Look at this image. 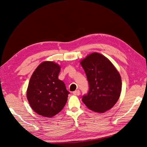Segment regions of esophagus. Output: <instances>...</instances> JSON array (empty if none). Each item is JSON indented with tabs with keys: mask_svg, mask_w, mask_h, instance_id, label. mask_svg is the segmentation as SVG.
Segmentation results:
<instances>
[{
	"mask_svg": "<svg viewBox=\"0 0 147 147\" xmlns=\"http://www.w3.org/2000/svg\"><path fill=\"white\" fill-rule=\"evenodd\" d=\"M73 93H74V94H75V95L79 96V95H80V90H76V91H74Z\"/></svg>",
	"mask_w": 147,
	"mask_h": 147,
	"instance_id": "1",
	"label": "esophagus"
}]
</instances>
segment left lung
<instances>
[{
	"label": "left lung",
	"instance_id": "obj_1",
	"mask_svg": "<svg viewBox=\"0 0 147 147\" xmlns=\"http://www.w3.org/2000/svg\"><path fill=\"white\" fill-rule=\"evenodd\" d=\"M89 84L86 94L82 97L90 110L103 113L117 103L121 91V78L116 68L106 57L94 53L81 62Z\"/></svg>",
	"mask_w": 147,
	"mask_h": 147
}]
</instances>
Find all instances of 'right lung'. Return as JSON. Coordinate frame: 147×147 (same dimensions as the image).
<instances>
[{"label": "right lung", "mask_w": 147, "mask_h": 147, "mask_svg": "<svg viewBox=\"0 0 147 147\" xmlns=\"http://www.w3.org/2000/svg\"><path fill=\"white\" fill-rule=\"evenodd\" d=\"M60 67L53 62L40 64L30 78L27 90L29 103L35 112L52 117L60 112L67 100L69 92L58 79Z\"/></svg>", "instance_id": "add662e5"}]
</instances>
